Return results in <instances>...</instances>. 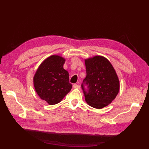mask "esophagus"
Here are the masks:
<instances>
[{
    "label": "esophagus",
    "instance_id": "esophagus-1",
    "mask_svg": "<svg viewBox=\"0 0 149 149\" xmlns=\"http://www.w3.org/2000/svg\"><path fill=\"white\" fill-rule=\"evenodd\" d=\"M73 87H74V88H76V89H79V88H80L79 85L76 84L73 85Z\"/></svg>",
    "mask_w": 149,
    "mask_h": 149
}]
</instances>
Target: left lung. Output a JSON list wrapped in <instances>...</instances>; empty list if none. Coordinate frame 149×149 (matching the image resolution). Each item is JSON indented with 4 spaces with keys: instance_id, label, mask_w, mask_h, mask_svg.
I'll list each match as a JSON object with an SVG mask.
<instances>
[{
    "instance_id": "left-lung-1",
    "label": "left lung",
    "mask_w": 149,
    "mask_h": 149,
    "mask_svg": "<svg viewBox=\"0 0 149 149\" xmlns=\"http://www.w3.org/2000/svg\"><path fill=\"white\" fill-rule=\"evenodd\" d=\"M86 77L82 84L85 100L96 109L107 106L115 99L120 90V81L115 68L108 59L102 56H95L84 59ZM88 85V91L84 84Z\"/></svg>"
}]
</instances>
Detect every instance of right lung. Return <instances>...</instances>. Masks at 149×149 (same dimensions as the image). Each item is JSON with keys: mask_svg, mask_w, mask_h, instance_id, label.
Masks as SVG:
<instances>
[{"mask_svg": "<svg viewBox=\"0 0 149 149\" xmlns=\"http://www.w3.org/2000/svg\"><path fill=\"white\" fill-rule=\"evenodd\" d=\"M65 61L60 55L50 56L42 62L33 77L36 93L49 105L61 102L72 89L69 74L63 68Z\"/></svg>", "mask_w": 149, "mask_h": 149, "instance_id": "right-lung-1", "label": "right lung"}]
</instances>
